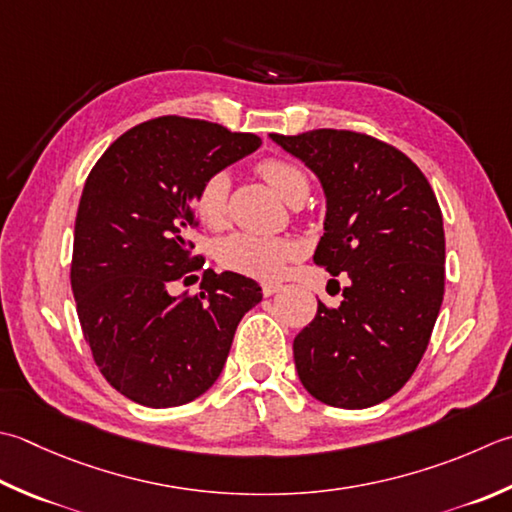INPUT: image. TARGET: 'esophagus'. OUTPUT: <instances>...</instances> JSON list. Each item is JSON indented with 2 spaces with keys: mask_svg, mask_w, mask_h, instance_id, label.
<instances>
[{
  "mask_svg": "<svg viewBox=\"0 0 512 512\" xmlns=\"http://www.w3.org/2000/svg\"><path fill=\"white\" fill-rule=\"evenodd\" d=\"M279 290H282V284H264V286H262V293H264L266 297L279 293Z\"/></svg>",
  "mask_w": 512,
  "mask_h": 512,
  "instance_id": "1",
  "label": "esophagus"
}]
</instances>
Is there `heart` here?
I'll return each mask as SVG.
<instances>
[{
    "label": "heart",
    "mask_w": 512,
    "mask_h": 512,
    "mask_svg": "<svg viewBox=\"0 0 512 512\" xmlns=\"http://www.w3.org/2000/svg\"><path fill=\"white\" fill-rule=\"evenodd\" d=\"M257 173L275 193L293 204L308 193V177L297 164L282 157H268L257 164ZM228 213V177L215 173L206 177L195 193V215L208 228H219L226 222ZM302 253L295 239L290 237H262L237 233L226 237L217 248L219 264L242 273L246 277L277 279L284 275L286 266Z\"/></svg>",
    "instance_id": "heart-1"
}]
</instances>
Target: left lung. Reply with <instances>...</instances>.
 Here are the masks:
<instances>
[{
	"label": "left lung",
	"instance_id": "8db88e82",
	"mask_svg": "<svg viewBox=\"0 0 512 512\" xmlns=\"http://www.w3.org/2000/svg\"><path fill=\"white\" fill-rule=\"evenodd\" d=\"M313 170L326 195L315 264L348 273L339 308L295 337L304 388L337 408L393 397L422 362L444 299V222L437 197L410 159L353 130L270 135Z\"/></svg>",
	"mask_w": 512,
	"mask_h": 512
}]
</instances>
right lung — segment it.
<instances>
[{
	"instance_id": "obj_1",
	"label": "right lung",
	"mask_w": 512,
	"mask_h": 512,
	"mask_svg": "<svg viewBox=\"0 0 512 512\" xmlns=\"http://www.w3.org/2000/svg\"><path fill=\"white\" fill-rule=\"evenodd\" d=\"M259 144L257 135L168 115L126 130L90 170L70 286L97 368L137 404L170 408L204 395L237 324L262 302L253 279L213 270H204L199 295H170L204 264L188 239L197 188Z\"/></svg>"
}]
</instances>
